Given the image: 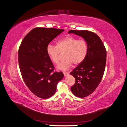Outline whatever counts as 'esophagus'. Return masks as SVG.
Returning <instances> with one entry per match:
<instances>
[{"label": "esophagus", "mask_w": 127, "mask_h": 127, "mask_svg": "<svg viewBox=\"0 0 127 127\" xmlns=\"http://www.w3.org/2000/svg\"><path fill=\"white\" fill-rule=\"evenodd\" d=\"M63 73H64V76H67L69 75V73L67 72H63Z\"/></svg>", "instance_id": "1"}]
</instances>
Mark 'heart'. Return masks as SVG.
I'll use <instances>...</instances> for the list:
<instances>
[{
    "mask_svg": "<svg viewBox=\"0 0 127 127\" xmlns=\"http://www.w3.org/2000/svg\"><path fill=\"white\" fill-rule=\"evenodd\" d=\"M60 52H64L65 59L57 66V69L61 70H68L73 63L79 64L85 60L88 52L87 42L84 40L68 36L58 41L57 45L52 44L47 45V52L54 64L59 63Z\"/></svg>",
    "mask_w": 127,
    "mask_h": 127,
    "instance_id": "obj_1",
    "label": "heart"
}]
</instances>
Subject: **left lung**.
I'll return each instance as SVG.
<instances>
[{
	"mask_svg": "<svg viewBox=\"0 0 127 127\" xmlns=\"http://www.w3.org/2000/svg\"><path fill=\"white\" fill-rule=\"evenodd\" d=\"M68 33L83 37L88 44L85 60L70 73L76 80L71 87L72 93L78 97H85L93 93L101 81L106 65V50L100 38L94 32L71 30Z\"/></svg>",
	"mask_w": 127,
	"mask_h": 127,
	"instance_id": "left-lung-1",
	"label": "left lung"
}]
</instances>
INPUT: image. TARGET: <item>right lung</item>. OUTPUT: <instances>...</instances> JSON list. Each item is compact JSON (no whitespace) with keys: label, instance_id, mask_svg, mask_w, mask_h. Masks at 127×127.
<instances>
[{"label":"right lung","instance_id":"1","mask_svg":"<svg viewBox=\"0 0 127 127\" xmlns=\"http://www.w3.org/2000/svg\"><path fill=\"white\" fill-rule=\"evenodd\" d=\"M64 30L37 27L22 40L18 49V64L26 85L36 96L48 98L55 93L62 72L54 71L47 47Z\"/></svg>","mask_w":127,"mask_h":127}]
</instances>
